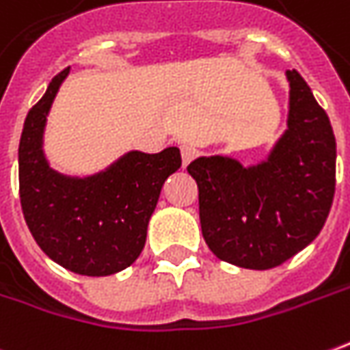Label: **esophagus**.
Instances as JSON below:
<instances>
[{"label":"esophagus","instance_id":"34e87169","mask_svg":"<svg viewBox=\"0 0 350 350\" xmlns=\"http://www.w3.org/2000/svg\"><path fill=\"white\" fill-rule=\"evenodd\" d=\"M180 151H182L183 167H187V165L191 163L193 159H195V155H197V151H195V148H191V146H187V144H183V146H180Z\"/></svg>","mask_w":350,"mask_h":350}]
</instances>
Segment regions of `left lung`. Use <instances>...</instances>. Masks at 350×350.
Instances as JSON below:
<instances>
[{"instance_id":"8db88e82","label":"left lung","mask_w":350,"mask_h":350,"mask_svg":"<svg viewBox=\"0 0 350 350\" xmlns=\"http://www.w3.org/2000/svg\"><path fill=\"white\" fill-rule=\"evenodd\" d=\"M290 81L288 131L265 163L243 168L226 157L187 167L199 187L202 237L219 260L273 269L311 244L334 202L336 138L326 111L299 73Z\"/></svg>"}]
</instances>
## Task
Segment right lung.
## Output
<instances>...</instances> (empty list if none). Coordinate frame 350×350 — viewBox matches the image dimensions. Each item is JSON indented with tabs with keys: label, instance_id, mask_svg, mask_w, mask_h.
<instances>
[{
	"label": "right lung",
	"instance_id": "obj_1",
	"mask_svg": "<svg viewBox=\"0 0 350 350\" xmlns=\"http://www.w3.org/2000/svg\"><path fill=\"white\" fill-rule=\"evenodd\" d=\"M66 68L24 121L18 146V193L26 226L58 265L87 277H106L138 260L161 187L182 165L180 150L148 155L131 151L106 172L73 180L51 170L41 151L49 107Z\"/></svg>",
	"mask_w": 350,
	"mask_h": 350
}]
</instances>
